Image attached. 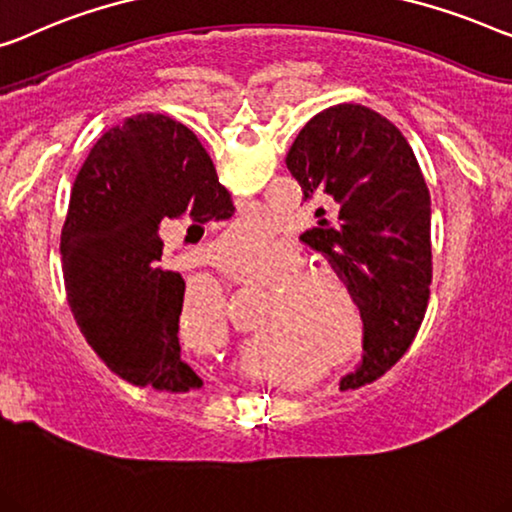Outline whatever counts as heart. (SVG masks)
<instances>
[{
  "instance_id": "heart-1",
  "label": "heart",
  "mask_w": 512,
  "mask_h": 512,
  "mask_svg": "<svg viewBox=\"0 0 512 512\" xmlns=\"http://www.w3.org/2000/svg\"><path fill=\"white\" fill-rule=\"evenodd\" d=\"M261 242L268 235L263 219L249 217L235 224L226 238ZM221 258L231 279L247 288H270L254 318L265 355L307 374H337L353 369L369 346V316L344 274L330 268H300L302 256L286 242L263 247L226 249ZM184 321L189 325L221 323V295L210 281H194L184 293Z\"/></svg>"
}]
</instances>
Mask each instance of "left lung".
<instances>
[{"label": "left lung", "instance_id": "obj_1", "mask_svg": "<svg viewBox=\"0 0 512 512\" xmlns=\"http://www.w3.org/2000/svg\"><path fill=\"white\" fill-rule=\"evenodd\" d=\"M286 166L314 201L318 224L302 233L351 281L369 316L355 390L388 372L416 337L432 284V201L409 140L383 115L339 103L311 117Z\"/></svg>", "mask_w": 512, "mask_h": 512}]
</instances>
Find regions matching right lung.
I'll list each match as a JSON object with an SVG mask.
<instances>
[{
	"instance_id": "1",
	"label": "right lung",
	"mask_w": 512,
	"mask_h": 512,
	"mask_svg": "<svg viewBox=\"0 0 512 512\" xmlns=\"http://www.w3.org/2000/svg\"><path fill=\"white\" fill-rule=\"evenodd\" d=\"M235 212L196 133L166 115L127 117L96 140L71 187L62 228L66 298L110 372L138 388L203 385L180 351L184 279L159 268L161 221Z\"/></svg>"
}]
</instances>
